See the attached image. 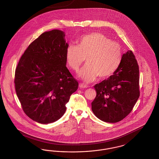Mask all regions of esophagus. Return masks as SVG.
<instances>
[{
    "label": "esophagus",
    "mask_w": 159,
    "mask_h": 159,
    "mask_svg": "<svg viewBox=\"0 0 159 159\" xmlns=\"http://www.w3.org/2000/svg\"><path fill=\"white\" fill-rule=\"evenodd\" d=\"M79 88H86L88 87V86L86 84H84V83H79Z\"/></svg>",
    "instance_id": "obj_1"
}]
</instances>
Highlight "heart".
Listing matches in <instances>:
<instances>
[{"mask_svg":"<svg viewBox=\"0 0 159 159\" xmlns=\"http://www.w3.org/2000/svg\"><path fill=\"white\" fill-rule=\"evenodd\" d=\"M121 46L99 32L82 36L77 45H70L66 49V59L69 67L77 70L86 59V64L79 72V76L86 82L106 79L119 68L122 59Z\"/></svg>","mask_w":159,"mask_h":159,"instance_id":"b5f03b06","label":"heart"}]
</instances>
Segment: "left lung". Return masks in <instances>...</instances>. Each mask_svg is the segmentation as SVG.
Masks as SVG:
<instances>
[{
  "label": "left lung",
  "mask_w": 159,
  "mask_h": 159,
  "mask_svg": "<svg viewBox=\"0 0 159 159\" xmlns=\"http://www.w3.org/2000/svg\"><path fill=\"white\" fill-rule=\"evenodd\" d=\"M139 66L132 51L122 55L121 63L112 76L94 86L93 113L99 119L116 123L132 110L139 97Z\"/></svg>",
  "instance_id": "left-lung-1"
}]
</instances>
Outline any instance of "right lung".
Wrapping results in <instances>:
<instances>
[{"label": "right lung", "mask_w": 159, "mask_h": 159, "mask_svg": "<svg viewBox=\"0 0 159 159\" xmlns=\"http://www.w3.org/2000/svg\"><path fill=\"white\" fill-rule=\"evenodd\" d=\"M64 32L42 33L28 46L15 70V91L24 112L42 124L58 120L79 83L66 67Z\"/></svg>", "instance_id": "obj_1"}]
</instances>
